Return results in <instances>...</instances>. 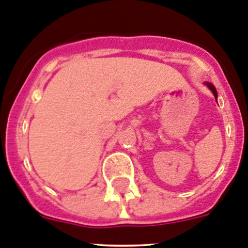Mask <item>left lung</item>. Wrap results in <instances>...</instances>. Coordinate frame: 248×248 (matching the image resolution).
<instances>
[{
    "instance_id": "left-lung-1",
    "label": "left lung",
    "mask_w": 248,
    "mask_h": 248,
    "mask_svg": "<svg viewBox=\"0 0 248 248\" xmlns=\"http://www.w3.org/2000/svg\"><path fill=\"white\" fill-rule=\"evenodd\" d=\"M205 85H207L208 88H209L210 90H212V93H213V95L215 96V99L218 98V93H217V89H215V87L214 85L212 84V83H208V82H205Z\"/></svg>"
}]
</instances>
